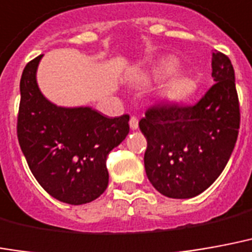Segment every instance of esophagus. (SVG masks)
<instances>
[{"label":"esophagus","mask_w":252,"mask_h":252,"mask_svg":"<svg viewBox=\"0 0 252 252\" xmlns=\"http://www.w3.org/2000/svg\"><path fill=\"white\" fill-rule=\"evenodd\" d=\"M129 126H131V129H137L139 128V119L136 116H132L131 119H129Z\"/></svg>","instance_id":"obj_1"}]
</instances>
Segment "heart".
Masks as SVG:
<instances>
[{
	"instance_id": "heart-1",
	"label": "heart",
	"mask_w": 252,
	"mask_h": 252,
	"mask_svg": "<svg viewBox=\"0 0 252 252\" xmlns=\"http://www.w3.org/2000/svg\"><path fill=\"white\" fill-rule=\"evenodd\" d=\"M175 70H176V66L173 63H164L158 70V76L165 77V76L172 74ZM193 91H195V84H193L192 80L179 76V77H175L169 81L167 88H165V94L173 100H183V98L189 97Z\"/></svg>"
}]
</instances>
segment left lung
<instances>
[{
	"label": "left lung",
	"mask_w": 252,
	"mask_h": 252,
	"mask_svg": "<svg viewBox=\"0 0 252 252\" xmlns=\"http://www.w3.org/2000/svg\"><path fill=\"white\" fill-rule=\"evenodd\" d=\"M211 66L214 85L195 105H156L139 121L147 139L145 173L164 196L188 199L206 191L235 147L240 111L234 68L218 50Z\"/></svg>",
	"instance_id": "left-lung-1"
}]
</instances>
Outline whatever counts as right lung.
Wrapping results in <instances>:
<instances>
[{
  "label": "right lung",
  "instance_id": "obj_1",
  "mask_svg": "<svg viewBox=\"0 0 252 252\" xmlns=\"http://www.w3.org/2000/svg\"><path fill=\"white\" fill-rule=\"evenodd\" d=\"M41 57L22 72L18 143L50 196L73 206L93 202L107 189V156L128 135L129 116L109 119L89 107H57L46 100L36 80Z\"/></svg>",
  "mask_w": 252,
  "mask_h": 252
}]
</instances>
